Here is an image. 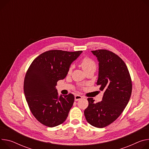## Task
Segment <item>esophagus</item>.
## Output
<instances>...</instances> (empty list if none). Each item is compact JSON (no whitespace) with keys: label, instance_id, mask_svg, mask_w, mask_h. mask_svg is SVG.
I'll list each match as a JSON object with an SVG mask.
<instances>
[{"label":"esophagus","instance_id":"1","mask_svg":"<svg viewBox=\"0 0 149 149\" xmlns=\"http://www.w3.org/2000/svg\"><path fill=\"white\" fill-rule=\"evenodd\" d=\"M82 97H83L81 96L78 95V94H76V95L75 96V101H78V100H79L80 99H81Z\"/></svg>","mask_w":149,"mask_h":149}]
</instances>
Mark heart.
Masks as SVG:
<instances>
[{
  "label": "heart",
  "mask_w": 149,
  "mask_h": 149,
  "mask_svg": "<svg viewBox=\"0 0 149 149\" xmlns=\"http://www.w3.org/2000/svg\"><path fill=\"white\" fill-rule=\"evenodd\" d=\"M80 66H81L83 70L86 72L87 70H89L92 68L96 69V63L94 61L91 59L90 58L86 56L83 58L80 61ZM73 68V65H71L69 68L68 72H71Z\"/></svg>",
  "instance_id": "obj_1"
}]
</instances>
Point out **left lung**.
<instances>
[{
	"label": "left lung",
	"mask_w": 149,
	"mask_h": 149,
	"mask_svg": "<svg viewBox=\"0 0 149 149\" xmlns=\"http://www.w3.org/2000/svg\"><path fill=\"white\" fill-rule=\"evenodd\" d=\"M91 52L99 61L97 85L104 92L100 102L94 103L93 98L87 99L88 106L84 115L92 126L103 128L124 111L131 95L132 81L126 64L115 53L106 49Z\"/></svg>",
	"instance_id": "1"
}]
</instances>
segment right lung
<instances>
[{
	"label": "right lung",
	"mask_w": 149,
	"mask_h": 149,
	"mask_svg": "<svg viewBox=\"0 0 149 149\" xmlns=\"http://www.w3.org/2000/svg\"><path fill=\"white\" fill-rule=\"evenodd\" d=\"M82 51L52 50L37 56L26 72L24 91L30 109L40 123L49 127L66 120L74 102V96H58L57 82L66 76L69 68Z\"/></svg>",
	"instance_id": "1"
}]
</instances>
